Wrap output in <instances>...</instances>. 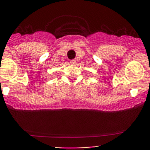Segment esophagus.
I'll use <instances>...</instances> for the list:
<instances>
[{"label": "esophagus", "instance_id": "34e87169", "mask_svg": "<svg viewBox=\"0 0 150 150\" xmlns=\"http://www.w3.org/2000/svg\"><path fill=\"white\" fill-rule=\"evenodd\" d=\"M70 63H71V64H75V63H76V60H75V59H72V60H71V61H70Z\"/></svg>", "mask_w": 150, "mask_h": 150}]
</instances>
